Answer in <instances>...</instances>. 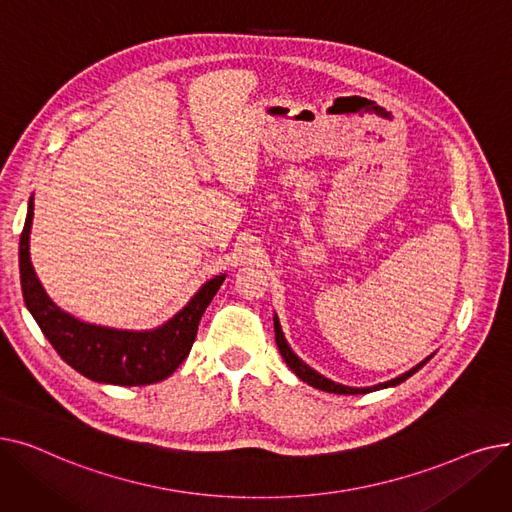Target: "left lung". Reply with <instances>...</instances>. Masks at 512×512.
<instances>
[{
  "label": "left lung",
  "instance_id": "8db88e82",
  "mask_svg": "<svg viewBox=\"0 0 512 512\" xmlns=\"http://www.w3.org/2000/svg\"><path fill=\"white\" fill-rule=\"evenodd\" d=\"M274 330H276V344H278V351H280V355H282V359L286 361V365L299 375V378L305 382V384H309V386H313V388H317V390H324V392H332V394H367V392H375V390H384V388H392V386H398V384H402L405 380H409L413 373H417L429 359H432L434 355H429L427 359H423L419 365H415V367H411L409 371H405L402 375H398V378H394V380H390V382H384V384H375V386H367V388H353V386H344V384H338V382H334V380H330V378H326V375H321L319 371H315L313 367H309L297 353L292 351L290 348V344L286 342V338H284V332H282V326H280V319H278V315H274Z\"/></svg>",
  "mask_w": 512,
  "mask_h": 512
}]
</instances>
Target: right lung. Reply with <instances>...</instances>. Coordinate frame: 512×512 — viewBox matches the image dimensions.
Segmentation results:
<instances>
[{
    "mask_svg": "<svg viewBox=\"0 0 512 512\" xmlns=\"http://www.w3.org/2000/svg\"><path fill=\"white\" fill-rule=\"evenodd\" d=\"M33 197L20 234V284L26 309L58 355L80 375L116 386H147L166 380L191 353L199 321L226 274L207 280L174 317L153 330H116L78 319L49 299L31 263Z\"/></svg>",
    "mask_w": 512,
    "mask_h": 512,
    "instance_id": "obj_1",
    "label": "right lung"
}]
</instances>
